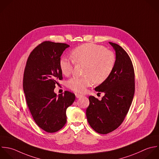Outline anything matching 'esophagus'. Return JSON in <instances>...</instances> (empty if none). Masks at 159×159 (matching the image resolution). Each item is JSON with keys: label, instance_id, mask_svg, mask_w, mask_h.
Segmentation results:
<instances>
[{"label": "esophagus", "instance_id": "34e87169", "mask_svg": "<svg viewBox=\"0 0 159 159\" xmlns=\"http://www.w3.org/2000/svg\"><path fill=\"white\" fill-rule=\"evenodd\" d=\"M75 97H76V98H80V97H82V95H80V94H79V93H75Z\"/></svg>", "mask_w": 159, "mask_h": 159}]
</instances>
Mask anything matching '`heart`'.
<instances>
[{
	"mask_svg": "<svg viewBox=\"0 0 159 159\" xmlns=\"http://www.w3.org/2000/svg\"><path fill=\"white\" fill-rule=\"evenodd\" d=\"M72 57L75 63L85 64L83 77H73L67 82L72 90L82 93L92 82L95 84L104 82L113 72L115 63V54L101 45L92 43L82 44L72 51ZM74 61L67 57L59 61L62 74L68 76L72 72Z\"/></svg>",
	"mask_w": 159,
	"mask_h": 159,
	"instance_id": "1",
	"label": "heart"
}]
</instances>
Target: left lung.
<instances>
[{"mask_svg":"<svg viewBox=\"0 0 159 159\" xmlns=\"http://www.w3.org/2000/svg\"><path fill=\"white\" fill-rule=\"evenodd\" d=\"M116 54L113 72L95 88L105 95L101 100L89 97L86 116L90 126L98 133L106 134L118 128L124 121L134 95V72L127 52L120 45L109 42Z\"/></svg>","mask_w":159,"mask_h":159,"instance_id":"left-lung-1","label":"left lung"}]
</instances>
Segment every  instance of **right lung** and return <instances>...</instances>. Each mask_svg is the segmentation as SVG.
Here are the masks:
<instances>
[{
  "mask_svg": "<svg viewBox=\"0 0 159 159\" xmlns=\"http://www.w3.org/2000/svg\"><path fill=\"white\" fill-rule=\"evenodd\" d=\"M69 46L44 41L30 53L25 68L23 87L28 108L37 125L48 133H55L65 125L66 110L75 99L70 92L58 95L54 92L62 79L61 56Z\"/></svg>",
  "mask_w": 159,
  "mask_h": 159,
  "instance_id": "add662e5",
  "label": "right lung"
}]
</instances>
